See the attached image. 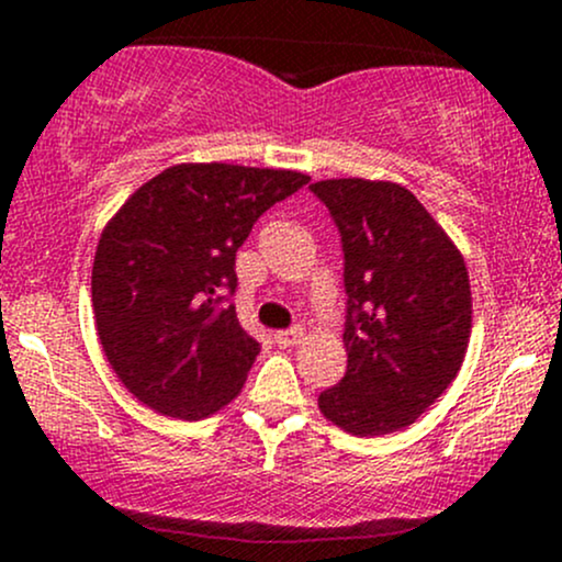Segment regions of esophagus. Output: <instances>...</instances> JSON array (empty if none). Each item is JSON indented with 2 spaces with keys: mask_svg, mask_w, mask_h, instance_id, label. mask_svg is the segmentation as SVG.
<instances>
[{
  "mask_svg": "<svg viewBox=\"0 0 562 562\" xmlns=\"http://www.w3.org/2000/svg\"><path fill=\"white\" fill-rule=\"evenodd\" d=\"M302 337H304L302 328L293 326V328H285V331H277L274 334V342L282 345V348H288V345H299V342H302Z\"/></svg>",
  "mask_w": 562,
  "mask_h": 562,
  "instance_id": "esophagus-1",
  "label": "esophagus"
}]
</instances>
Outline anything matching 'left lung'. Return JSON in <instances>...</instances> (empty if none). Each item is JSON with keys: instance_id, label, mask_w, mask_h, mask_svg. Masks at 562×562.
<instances>
[{"instance_id": "obj_1", "label": "left lung", "mask_w": 562, "mask_h": 562, "mask_svg": "<svg viewBox=\"0 0 562 562\" xmlns=\"http://www.w3.org/2000/svg\"><path fill=\"white\" fill-rule=\"evenodd\" d=\"M310 190L339 231L348 293V370L317 407L359 438L411 427L468 350L473 304L462 255L405 187L326 179Z\"/></svg>"}]
</instances>
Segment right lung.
Returning <instances> with one entry per match:
<instances>
[{"mask_svg":"<svg viewBox=\"0 0 562 562\" xmlns=\"http://www.w3.org/2000/svg\"><path fill=\"white\" fill-rule=\"evenodd\" d=\"M307 181L296 171L187 162L127 198L100 236L92 307L130 394L184 422L239 394L260 342L231 304L236 249L266 209Z\"/></svg>","mask_w":562,"mask_h":562,"instance_id":"add662e5","label":"right lung"}]
</instances>
